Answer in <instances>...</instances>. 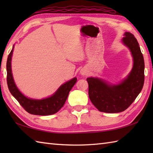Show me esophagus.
<instances>
[{"mask_svg":"<svg viewBox=\"0 0 153 153\" xmlns=\"http://www.w3.org/2000/svg\"><path fill=\"white\" fill-rule=\"evenodd\" d=\"M83 74H84V73H83Z\"/></svg>","mask_w":153,"mask_h":153,"instance_id":"1","label":"esophagus"}]
</instances>
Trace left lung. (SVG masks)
<instances>
[{
	"label": "left lung",
	"mask_w": 153,
	"mask_h": 153,
	"mask_svg": "<svg viewBox=\"0 0 153 153\" xmlns=\"http://www.w3.org/2000/svg\"><path fill=\"white\" fill-rule=\"evenodd\" d=\"M123 43L128 47L134 58V67L128 77L117 85H110L105 81L88 77L89 97L99 111L118 113L130 106L143 89L145 81V62L139 43L134 35L126 32Z\"/></svg>",
	"instance_id": "1"
}]
</instances>
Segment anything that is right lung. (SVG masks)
<instances>
[{"label": "right lung", "mask_w": 153, "mask_h": 153, "mask_svg": "<svg viewBox=\"0 0 153 153\" xmlns=\"http://www.w3.org/2000/svg\"><path fill=\"white\" fill-rule=\"evenodd\" d=\"M13 49L14 47L8 55L6 62L7 84L10 92L18 100L19 105L31 114L47 116L56 113L64 106L69 92L77 82L76 77H74L69 82L63 84L51 97L42 100L28 99L18 89L13 79L11 70V59Z\"/></svg>", "instance_id": "right-lung-1"}]
</instances>
